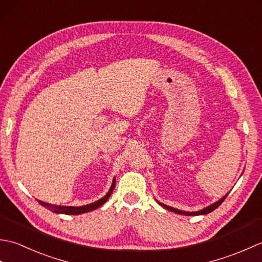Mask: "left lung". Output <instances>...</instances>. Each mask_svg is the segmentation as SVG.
Instances as JSON below:
<instances>
[{
  "label": "left lung",
  "instance_id": "left-lung-1",
  "mask_svg": "<svg viewBox=\"0 0 262 262\" xmlns=\"http://www.w3.org/2000/svg\"><path fill=\"white\" fill-rule=\"evenodd\" d=\"M227 194L229 193H226L225 196L223 197V198H221L219 202H216V203H214V204H211V205H209L208 207H205V208H203V209H200V210H198V211H185V210H179V209H177V208H173V207H171V206H168V205H164V204H162V203H159L161 206H162V207H164L165 209H168V210H170V211H173V213H176V214H179V215H185V216H196V215H206V214H208V213H210V211H213V210H215L217 207H219V206L224 202V199L227 197Z\"/></svg>",
  "mask_w": 262,
  "mask_h": 262
}]
</instances>
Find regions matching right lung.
Instances as JSON below:
<instances>
[{
  "label": "right lung",
  "instance_id": "add662e5",
  "mask_svg": "<svg viewBox=\"0 0 262 262\" xmlns=\"http://www.w3.org/2000/svg\"><path fill=\"white\" fill-rule=\"evenodd\" d=\"M115 185H116V180L114 178L113 180V185H111L109 191L107 192L104 197H102L101 199L97 200V202H94L92 204H89L85 206H79V207H74V206H60V205H52V204H48V203H43L41 200H38V203L40 204L43 207H46L47 209L52 210L53 213H56V214H66V215H79V214H83V213H88V211H92L94 209L99 208L100 206H102L107 200L109 199L110 194L113 193L114 189H115Z\"/></svg>",
  "mask_w": 262,
  "mask_h": 262
}]
</instances>
